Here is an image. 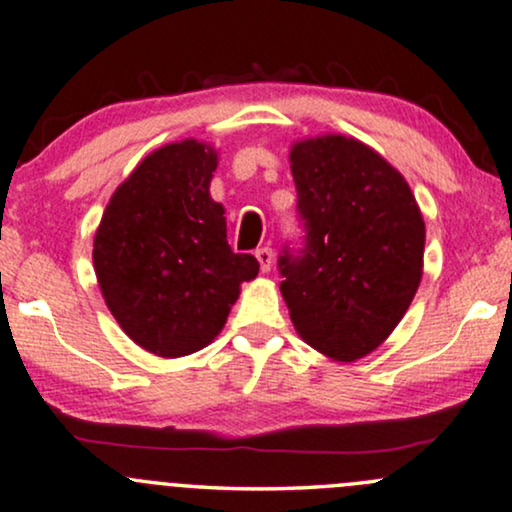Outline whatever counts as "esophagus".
Returning a JSON list of instances; mask_svg holds the SVG:
<instances>
[{
    "label": "esophagus",
    "instance_id": "obj_1",
    "mask_svg": "<svg viewBox=\"0 0 512 512\" xmlns=\"http://www.w3.org/2000/svg\"><path fill=\"white\" fill-rule=\"evenodd\" d=\"M255 257H257V262H260V269H262V271H269L271 264H274V250L267 248V245L257 250Z\"/></svg>",
    "mask_w": 512,
    "mask_h": 512
}]
</instances>
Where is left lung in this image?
Segmentation results:
<instances>
[{
	"mask_svg": "<svg viewBox=\"0 0 512 512\" xmlns=\"http://www.w3.org/2000/svg\"><path fill=\"white\" fill-rule=\"evenodd\" d=\"M300 245L278 255L295 331L338 361L371 352L406 314L423 276L425 224L404 177L357 139L290 151Z\"/></svg>",
	"mask_w": 512,
	"mask_h": 512,
	"instance_id": "1",
	"label": "left lung"
}]
</instances>
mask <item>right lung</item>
I'll return each mask as SVG.
<instances>
[{
  "label": "right lung",
  "mask_w": 512,
  "mask_h": 512,
  "mask_svg": "<svg viewBox=\"0 0 512 512\" xmlns=\"http://www.w3.org/2000/svg\"><path fill=\"white\" fill-rule=\"evenodd\" d=\"M217 153L167 144L113 193L94 238V269L120 328L158 357L198 352L222 331L238 286L260 262L226 243L210 198Z\"/></svg>",
  "instance_id": "obj_1"
}]
</instances>
